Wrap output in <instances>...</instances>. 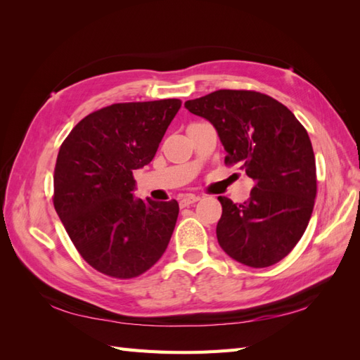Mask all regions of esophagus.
Returning <instances> with one entry per match:
<instances>
[{
  "instance_id": "esophagus-1",
  "label": "esophagus",
  "mask_w": 360,
  "mask_h": 360,
  "mask_svg": "<svg viewBox=\"0 0 360 360\" xmlns=\"http://www.w3.org/2000/svg\"><path fill=\"white\" fill-rule=\"evenodd\" d=\"M198 201H200V196H196V195H182L179 198V205H181V207H188L190 204H195Z\"/></svg>"
}]
</instances>
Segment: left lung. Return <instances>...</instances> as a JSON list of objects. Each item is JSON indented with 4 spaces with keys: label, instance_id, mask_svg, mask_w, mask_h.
I'll list each match as a JSON object with an SVG mask.
<instances>
[{
    "label": "left lung",
    "instance_id": "1",
    "mask_svg": "<svg viewBox=\"0 0 360 360\" xmlns=\"http://www.w3.org/2000/svg\"><path fill=\"white\" fill-rule=\"evenodd\" d=\"M184 106L215 127L224 162L238 164L255 181L243 204L218 198L219 246L250 267L278 263L302 238L314 209L316 158L307 129L285 105L257 91L219 89Z\"/></svg>",
    "mask_w": 360,
    "mask_h": 360
}]
</instances>
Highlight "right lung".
Masks as SVG:
<instances>
[{
	"instance_id": "right-lung-1",
	"label": "right lung",
	"mask_w": 360,
	"mask_h": 360,
	"mask_svg": "<svg viewBox=\"0 0 360 360\" xmlns=\"http://www.w3.org/2000/svg\"><path fill=\"white\" fill-rule=\"evenodd\" d=\"M179 108V98L114 103L82 119L60 147L53 207L96 271L133 278L165 252L179 205L134 198L133 172L151 162Z\"/></svg>"
}]
</instances>
